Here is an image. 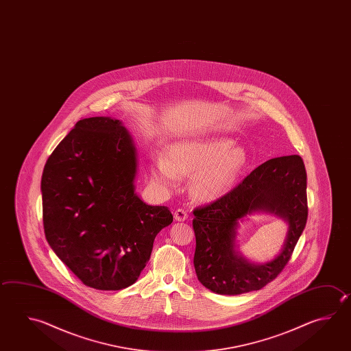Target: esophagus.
<instances>
[{"instance_id": "1", "label": "esophagus", "mask_w": 351, "mask_h": 351, "mask_svg": "<svg viewBox=\"0 0 351 351\" xmlns=\"http://www.w3.org/2000/svg\"><path fill=\"white\" fill-rule=\"evenodd\" d=\"M173 217L176 221H179V222H184L186 219H189V215L186 213L185 210H182V208H178L175 213H173Z\"/></svg>"}]
</instances>
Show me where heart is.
Returning <instances> with one entry per match:
<instances>
[{"instance_id": "1", "label": "heart", "mask_w": 351, "mask_h": 351, "mask_svg": "<svg viewBox=\"0 0 351 351\" xmlns=\"http://www.w3.org/2000/svg\"><path fill=\"white\" fill-rule=\"evenodd\" d=\"M248 165V152L225 136L184 139L167 146L166 156L152 158L150 175L161 191L179 189L180 178L190 179L192 197L204 204L223 199Z\"/></svg>"}]
</instances>
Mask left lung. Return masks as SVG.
Listing matches in <instances>:
<instances>
[{"label":"left lung","mask_w":351,"mask_h":351,"mask_svg":"<svg viewBox=\"0 0 351 351\" xmlns=\"http://www.w3.org/2000/svg\"><path fill=\"white\" fill-rule=\"evenodd\" d=\"M265 213L287 223L277 256L258 264L239 251V223L252 214ZM196 251L193 265L207 289L237 295L259 291L285 268L308 219L306 171L299 155L268 160L223 199L193 211Z\"/></svg>","instance_id":"1"}]
</instances>
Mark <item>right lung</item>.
<instances>
[{
	"instance_id": "add662e5",
	"label": "right lung",
	"mask_w": 351,
	"mask_h": 351,
	"mask_svg": "<svg viewBox=\"0 0 351 351\" xmlns=\"http://www.w3.org/2000/svg\"><path fill=\"white\" fill-rule=\"evenodd\" d=\"M138 165L132 134L112 117L80 120L45 165L40 191L47 242L94 289L134 285L156 234L173 219L169 207L140 199Z\"/></svg>"
}]
</instances>
